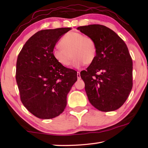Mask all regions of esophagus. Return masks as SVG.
Returning a JSON list of instances; mask_svg holds the SVG:
<instances>
[{
  "mask_svg": "<svg viewBox=\"0 0 148 148\" xmlns=\"http://www.w3.org/2000/svg\"><path fill=\"white\" fill-rule=\"evenodd\" d=\"M77 79H81V76H80L79 72H77Z\"/></svg>",
  "mask_w": 148,
  "mask_h": 148,
  "instance_id": "34e87169",
  "label": "esophagus"
}]
</instances>
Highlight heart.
Wrapping results in <instances>:
<instances>
[{"label": "heart", "mask_w": 148, "mask_h": 148, "mask_svg": "<svg viewBox=\"0 0 148 148\" xmlns=\"http://www.w3.org/2000/svg\"><path fill=\"white\" fill-rule=\"evenodd\" d=\"M59 45L60 47L53 49L52 56L63 66H69L72 57H74L73 64L76 67L91 64L97 57V47L95 40L82 32H68L61 39Z\"/></svg>", "instance_id": "obj_1"}]
</instances>
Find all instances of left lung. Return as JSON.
<instances>
[{
    "label": "left lung",
    "instance_id": "left-lung-1",
    "mask_svg": "<svg viewBox=\"0 0 148 148\" xmlns=\"http://www.w3.org/2000/svg\"><path fill=\"white\" fill-rule=\"evenodd\" d=\"M77 30L94 40L97 55L86 71L80 72L92 106L100 111L119 108L132 87V60L125 42L102 25H89Z\"/></svg>",
    "mask_w": 148,
    "mask_h": 148
}]
</instances>
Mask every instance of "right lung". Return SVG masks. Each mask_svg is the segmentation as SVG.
<instances>
[{
    "mask_svg": "<svg viewBox=\"0 0 148 148\" xmlns=\"http://www.w3.org/2000/svg\"><path fill=\"white\" fill-rule=\"evenodd\" d=\"M71 28L37 32L18 55L16 78L24 106L40 119L59 116L66 106V96L77 81V72L59 64L52 51Z\"/></svg>",
    "mask_w": 148,
    "mask_h": 148,
    "instance_id": "add662e5",
    "label": "right lung"
}]
</instances>
